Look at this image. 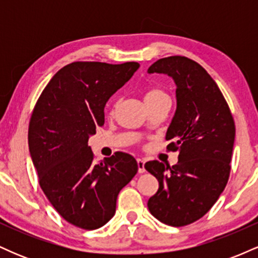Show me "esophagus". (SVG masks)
Instances as JSON below:
<instances>
[{"label": "esophagus", "mask_w": 258, "mask_h": 258, "mask_svg": "<svg viewBox=\"0 0 258 258\" xmlns=\"http://www.w3.org/2000/svg\"><path fill=\"white\" fill-rule=\"evenodd\" d=\"M137 165H138V172L139 173L146 172V167H144V160L138 159L137 160Z\"/></svg>", "instance_id": "obj_1"}]
</instances>
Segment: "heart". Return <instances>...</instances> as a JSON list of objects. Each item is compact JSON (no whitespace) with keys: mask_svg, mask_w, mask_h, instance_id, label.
I'll list each match as a JSON object with an SVG mask.
<instances>
[{"mask_svg":"<svg viewBox=\"0 0 258 258\" xmlns=\"http://www.w3.org/2000/svg\"><path fill=\"white\" fill-rule=\"evenodd\" d=\"M164 97L168 96L166 92L162 91L161 88H150V90H148L146 92V94H144V100H146V103H149L159 98H164Z\"/></svg>","mask_w":258,"mask_h":258,"instance_id":"b5f03b06","label":"heart"}]
</instances>
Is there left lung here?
<instances>
[{"mask_svg":"<svg viewBox=\"0 0 258 258\" xmlns=\"http://www.w3.org/2000/svg\"><path fill=\"white\" fill-rule=\"evenodd\" d=\"M148 73L167 74L176 82L177 109L166 141L167 150L178 152L172 167L158 160L144 165L159 180L148 209L162 223L183 227L207 214L226 188L235 125L217 84L197 61L172 55L156 60Z\"/></svg>","mask_w":258,"mask_h":258,"instance_id":"1","label":"left lung"}]
</instances>
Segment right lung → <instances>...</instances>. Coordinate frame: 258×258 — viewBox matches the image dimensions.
<instances>
[{
    "instance_id": "add662e5",
    "label": "right lung",
    "mask_w": 258,
    "mask_h": 258,
    "mask_svg": "<svg viewBox=\"0 0 258 258\" xmlns=\"http://www.w3.org/2000/svg\"><path fill=\"white\" fill-rule=\"evenodd\" d=\"M138 68L137 61H74L53 76L32 110L29 150L41 189L65 221L82 229L110 220L120 190L138 171L130 154L96 162L88 147L104 125L108 99Z\"/></svg>"
}]
</instances>
